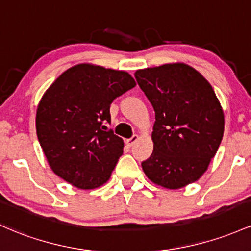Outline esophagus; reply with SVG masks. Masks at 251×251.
<instances>
[{
  "label": "esophagus",
  "instance_id": "esophagus-1",
  "mask_svg": "<svg viewBox=\"0 0 251 251\" xmlns=\"http://www.w3.org/2000/svg\"><path fill=\"white\" fill-rule=\"evenodd\" d=\"M137 140H138V136H132L130 139H126V144H127L128 147H132Z\"/></svg>",
  "mask_w": 251,
  "mask_h": 251
}]
</instances>
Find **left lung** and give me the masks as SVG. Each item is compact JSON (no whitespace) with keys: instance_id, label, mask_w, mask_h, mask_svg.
<instances>
[{"instance_id":"left-lung-1","label":"left lung","mask_w":251,"mask_h":251,"mask_svg":"<svg viewBox=\"0 0 251 251\" xmlns=\"http://www.w3.org/2000/svg\"><path fill=\"white\" fill-rule=\"evenodd\" d=\"M134 77L155 111L153 151L142 162L145 175L169 189L195 182L224 134V113L213 88L183 63L142 69Z\"/></svg>"}]
</instances>
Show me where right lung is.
<instances>
[{
	"instance_id": "add662e5",
	"label": "right lung",
	"mask_w": 251,
	"mask_h": 251,
	"mask_svg": "<svg viewBox=\"0 0 251 251\" xmlns=\"http://www.w3.org/2000/svg\"><path fill=\"white\" fill-rule=\"evenodd\" d=\"M134 85L125 71L90 64L68 69L51 84L38 106L35 127L54 174L81 189L108 181L124 148L106 126L109 108Z\"/></svg>"
}]
</instances>
